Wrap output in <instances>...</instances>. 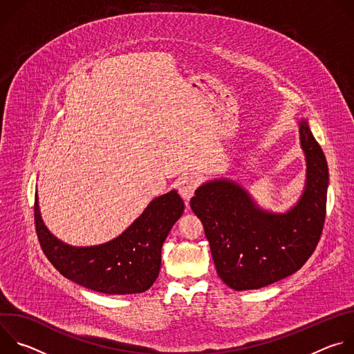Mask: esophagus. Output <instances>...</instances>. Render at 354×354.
<instances>
[{
	"mask_svg": "<svg viewBox=\"0 0 354 354\" xmlns=\"http://www.w3.org/2000/svg\"><path fill=\"white\" fill-rule=\"evenodd\" d=\"M200 183V179L197 175H189V176H183L182 179H179L178 185V190L180 193V196L183 197V200L186 201V205L189 203L190 197L194 194V190L197 189Z\"/></svg>",
	"mask_w": 354,
	"mask_h": 354,
	"instance_id": "esophagus-1",
	"label": "esophagus"
}]
</instances>
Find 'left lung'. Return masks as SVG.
<instances>
[{
    "mask_svg": "<svg viewBox=\"0 0 354 354\" xmlns=\"http://www.w3.org/2000/svg\"><path fill=\"white\" fill-rule=\"evenodd\" d=\"M307 157V185L286 214L261 212L246 192L228 180L200 186L190 209L201 220L221 280L231 288L257 290L299 270L314 254L326 216L328 164L308 122L299 123Z\"/></svg>",
    "mask_w": 354,
    "mask_h": 354,
    "instance_id": "left-lung-1",
    "label": "left lung"
}]
</instances>
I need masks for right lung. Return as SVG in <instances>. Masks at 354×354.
<instances>
[{
    "label": "right lung",
    "mask_w": 354,
    "mask_h": 354,
    "mask_svg": "<svg viewBox=\"0 0 354 354\" xmlns=\"http://www.w3.org/2000/svg\"><path fill=\"white\" fill-rule=\"evenodd\" d=\"M185 210L182 197L169 192L154 198L144 213L116 239L99 246L73 248L44 227L35 196V225L43 254L66 279L104 294H136L158 277L161 249Z\"/></svg>",
    "instance_id": "obj_1"
}]
</instances>
